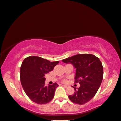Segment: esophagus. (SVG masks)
<instances>
[{
    "mask_svg": "<svg viewBox=\"0 0 121 121\" xmlns=\"http://www.w3.org/2000/svg\"><path fill=\"white\" fill-rule=\"evenodd\" d=\"M62 86H64V87H65V88H67V87H68V86H67V85H62Z\"/></svg>",
    "mask_w": 121,
    "mask_h": 121,
    "instance_id": "34e87169",
    "label": "esophagus"
}]
</instances>
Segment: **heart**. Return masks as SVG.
Segmentation results:
<instances>
[{"label": "heart", "instance_id": "obj_1", "mask_svg": "<svg viewBox=\"0 0 121 121\" xmlns=\"http://www.w3.org/2000/svg\"><path fill=\"white\" fill-rule=\"evenodd\" d=\"M65 82V80H64V82Z\"/></svg>", "mask_w": 121, "mask_h": 121}]
</instances>
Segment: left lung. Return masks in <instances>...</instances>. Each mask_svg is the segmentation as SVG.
<instances>
[{"label": "left lung", "mask_w": 121, "mask_h": 121, "mask_svg": "<svg viewBox=\"0 0 121 121\" xmlns=\"http://www.w3.org/2000/svg\"><path fill=\"white\" fill-rule=\"evenodd\" d=\"M62 62L72 64L76 68L75 82L80 87L73 95H68L74 103L84 104L93 98L102 83L103 77V67L99 58L90 54H81L64 59Z\"/></svg>", "instance_id": "left-lung-1"}]
</instances>
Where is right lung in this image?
<instances>
[{"instance_id": "add662e5", "label": "right lung", "mask_w": 121, "mask_h": 121, "mask_svg": "<svg viewBox=\"0 0 121 121\" xmlns=\"http://www.w3.org/2000/svg\"><path fill=\"white\" fill-rule=\"evenodd\" d=\"M59 61L50 62L36 56H31L23 60L20 69L22 86L26 95L38 104H44L54 96L57 83L45 85V74L53 71Z\"/></svg>"}]
</instances>
